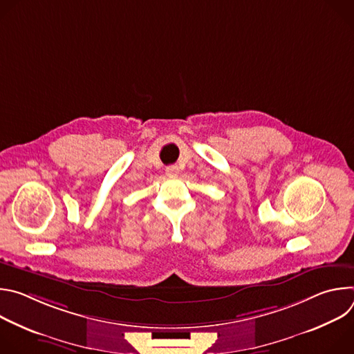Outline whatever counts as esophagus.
Here are the masks:
<instances>
[{
	"label": "esophagus",
	"mask_w": 354,
	"mask_h": 354,
	"mask_svg": "<svg viewBox=\"0 0 354 354\" xmlns=\"http://www.w3.org/2000/svg\"><path fill=\"white\" fill-rule=\"evenodd\" d=\"M165 172H167L168 176H176L179 174V168L176 165H171L165 169Z\"/></svg>",
	"instance_id": "1"
}]
</instances>
